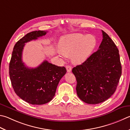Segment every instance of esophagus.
<instances>
[{"label":"esophagus","mask_w":130,"mask_h":130,"mask_svg":"<svg viewBox=\"0 0 130 130\" xmlns=\"http://www.w3.org/2000/svg\"><path fill=\"white\" fill-rule=\"evenodd\" d=\"M66 69H67V70L68 72H70L72 71V68L71 67V66L67 65V66H66Z\"/></svg>","instance_id":"esophagus-1"}]
</instances>
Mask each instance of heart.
<instances>
[{
  "instance_id": "b5f03b06",
  "label": "heart",
  "mask_w": 130,
  "mask_h": 130,
  "mask_svg": "<svg viewBox=\"0 0 130 130\" xmlns=\"http://www.w3.org/2000/svg\"><path fill=\"white\" fill-rule=\"evenodd\" d=\"M96 45V40L92 35L72 34L62 37L59 42L58 54L71 56L74 63H81L86 60Z\"/></svg>"
}]
</instances>
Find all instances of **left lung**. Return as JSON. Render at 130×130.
Masks as SVG:
<instances>
[{"instance_id": "left-lung-1", "label": "left lung", "mask_w": 130, "mask_h": 130, "mask_svg": "<svg viewBox=\"0 0 130 130\" xmlns=\"http://www.w3.org/2000/svg\"><path fill=\"white\" fill-rule=\"evenodd\" d=\"M102 32L103 39L98 50L72 69L77 95L88 104H98L109 98L122 74L119 50L108 35Z\"/></svg>"}]
</instances>
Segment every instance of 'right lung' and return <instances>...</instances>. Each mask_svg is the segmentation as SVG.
Wrapping results in <instances>:
<instances>
[{
    "label": "right lung",
    "instance_id": "1",
    "mask_svg": "<svg viewBox=\"0 0 130 130\" xmlns=\"http://www.w3.org/2000/svg\"><path fill=\"white\" fill-rule=\"evenodd\" d=\"M45 30H35L20 39L13 48L9 66L12 86L20 98L32 105H40L52 100L58 84L67 73L64 67L44 61L36 68L26 67L22 61L25 43L44 36Z\"/></svg>",
    "mask_w": 130,
    "mask_h": 130
}]
</instances>
